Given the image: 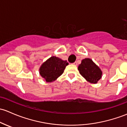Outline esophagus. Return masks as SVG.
<instances>
[{
  "mask_svg": "<svg viewBox=\"0 0 127 127\" xmlns=\"http://www.w3.org/2000/svg\"><path fill=\"white\" fill-rule=\"evenodd\" d=\"M73 65H77V62H74V63H73Z\"/></svg>",
  "mask_w": 127,
  "mask_h": 127,
  "instance_id": "1",
  "label": "esophagus"
}]
</instances>
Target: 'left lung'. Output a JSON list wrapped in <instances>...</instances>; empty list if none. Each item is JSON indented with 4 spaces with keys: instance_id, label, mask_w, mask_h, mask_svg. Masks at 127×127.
Listing matches in <instances>:
<instances>
[{
    "instance_id": "left-lung-1",
    "label": "left lung",
    "mask_w": 127,
    "mask_h": 127,
    "mask_svg": "<svg viewBox=\"0 0 127 127\" xmlns=\"http://www.w3.org/2000/svg\"><path fill=\"white\" fill-rule=\"evenodd\" d=\"M79 73L89 82L96 83L101 78V70L90 59H84L78 66Z\"/></svg>"
}]
</instances>
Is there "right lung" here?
I'll return each mask as SVG.
<instances>
[{
    "label": "right lung",
    "mask_w": 127,
    "mask_h": 127,
    "mask_svg": "<svg viewBox=\"0 0 127 127\" xmlns=\"http://www.w3.org/2000/svg\"><path fill=\"white\" fill-rule=\"evenodd\" d=\"M68 65L66 61H62L53 56L42 64L40 68V74L46 82H53L64 73Z\"/></svg>",
    "instance_id": "add662e5"
}]
</instances>
